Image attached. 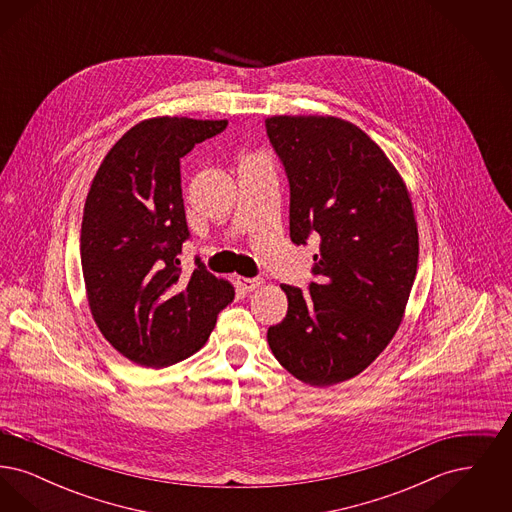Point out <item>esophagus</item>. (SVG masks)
Returning a JSON list of instances; mask_svg holds the SVG:
<instances>
[{
    "label": "esophagus",
    "instance_id": "34e87169",
    "mask_svg": "<svg viewBox=\"0 0 512 512\" xmlns=\"http://www.w3.org/2000/svg\"><path fill=\"white\" fill-rule=\"evenodd\" d=\"M238 286H240V290L242 292H253V290H257L261 284H263V280L261 278H244V276H238Z\"/></svg>",
    "mask_w": 512,
    "mask_h": 512
}]
</instances>
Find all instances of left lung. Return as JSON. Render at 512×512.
<instances>
[{
	"mask_svg": "<svg viewBox=\"0 0 512 512\" xmlns=\"http://www.w3.org/2000/svg\"><path fill=\"white\" fill-rule=\"evenodd\" d=\"M267 136L290 182V238L317 236L309 292L282 284L286 318L268 345L297 380L324 388L361 374L405 313L418 230L405 182L365 132L336 117H270Z\"/></svg>",
	"mask_w": 512,
	"mask_h": 512,
	"instance_id": "obj_1",
	"label": "left lung"
}]
</instances>
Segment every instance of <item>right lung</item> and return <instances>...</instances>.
<instances>
[{
  "label": "right lung",
  "instance_id": "add662e5",
  "mask_svg": "<svg viewBox=\"0 0 512 512\" xmlns=\"http://www.w3.org/2000/svg\"><path fill=\"white\" fill-rule=\"evenodd\" d=\"M226 124L157 117L132 126L86 197L80 261L88 305L103 338L136 365L163 368L194 355L234 299L232 284L197 257L190 276L178 259L190 238L180 159Z\"/></svg>",
  "mask_w": 512,
  "mask_h": 512
}]
</instances>
